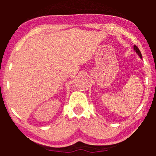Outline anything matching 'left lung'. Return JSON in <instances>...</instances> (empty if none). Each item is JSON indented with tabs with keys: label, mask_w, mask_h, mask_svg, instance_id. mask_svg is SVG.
<instances>
[{
	"label": "left lung",
	"mask_w": 156,
	"mask_h": 156,
	"mask_svg": "<svg viewBox=\"0 0 156 156\" xmlns=\"http://www.w3.org/2000/svg\"><path fill=\"white\" fill-rule=\"evenodd\" d=\"M133 49H134V50H135L136 52V53H137V54L138 55V56H139L140 58H142V55H141V53H140V51L139 50V49H138V47L136 45H134Z\"/></svg>",
	"instance_id": "left-lung-1"
}]
</instances>
